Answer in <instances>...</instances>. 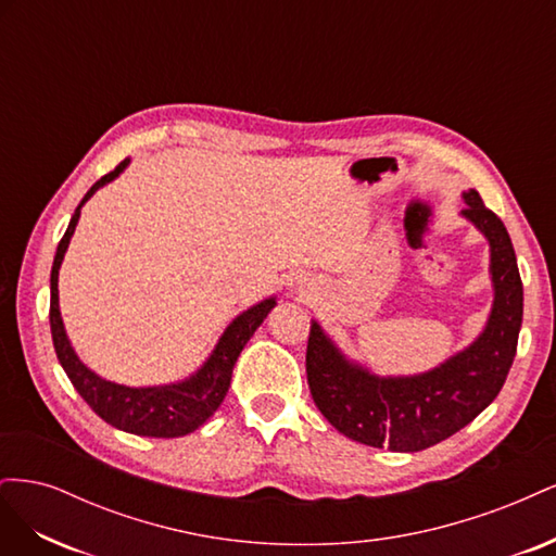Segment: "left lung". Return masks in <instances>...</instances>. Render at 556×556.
<instances>
[{
  "mask_svg": "<svg viewBox=\"0 0 556 556\" xmlns=\"http://www.w3.org/2000/svg\"><path fill=\"white\" fill-rule=\"evenodd\" d=\"M464 199L462 215L490 241L494 282L492 315L464 352L429 374L378 378L348 362L319 325H311L306 376L313 401L329 425L352 441L392 452L427 450L473 422L508 378L525 304L515 250L508 229L480 194L468 190Z\"/></svg>",
  "mask_w": 556,
  "mask_h": 556,
  "instance_id": "1",
  "label": "left lung"
}]
</instances>
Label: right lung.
Masks as SVG:
<instances>
[{
    "label": "right lung",
    "mask_w": 556,
    "mask_h": 556,
    "mask_svg": "<svg viewBox=\"0 0 556 556\" xmlns=\"http://www.w3.org/2000/svg\"><path fill=\"white\" fill-rule=\"evenodd\" d=\"M127 162L129 160L121 162L111 174L102 176L92 185L88 194L83 197L78 208L74 211L72 223L66 227L64 237L58 245L53 271H50V333H53V345L64 374L70 376L83 401H86L104 422L127 433L150 435V439H176V435H185L199 429L217 408H220V403L229 390L233 364H237L241 350L250 341V336L257 331L268 311L276 306V299H264L257 306L248 308L233 319L225 329L220 343L215 345L213 355L188 380L162 387H125L92 374L90 368L76 357L70 339H66L58 301V276L64 252L70 248V239L78 225L83 204H86L102 185L111 182L115 176H121Z\"/></svg>",
    "instance_id": "right-lung-1"
}]
</instances>
